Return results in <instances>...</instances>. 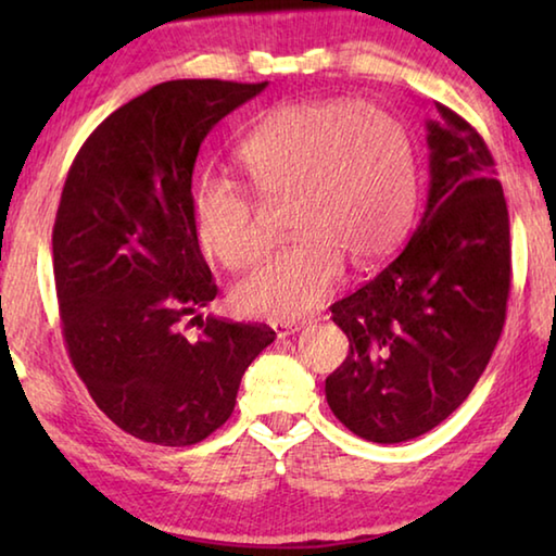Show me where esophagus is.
<instances>
[{
	"label": "esophagus",
	"instance_id": "34e87169",
	"mask_svg": "<svg viewBox=\"0 0 556 556\" xmlns=\"http://www.w3.org/2000/svg\"><path fill=\"white\" fill-rule=\"evenodd\" d=\"M301 328H304V324H277L275 331L277 336H294L301 331Z\"/></svg>",
	"mask_w": 556,
	"mask_h": 556
}]
</instances>
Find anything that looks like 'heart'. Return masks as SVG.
<instances>
[{
	"instance_id": "heart-1",
	"label": "heart",
	"mask_w": 556,
	"mask_h": 556,
	"mask_svg": "<svg viewBox=\"0 0 556 556\" xmlns=\"http://www.w3.org/2000/svg\"><path fill=\"white\" fill-rule=\"evenodd\" d=\"M260 199H289L294 232L238 289V308L271 321L312 314L331 294L343 262L363 269L392 250L412 208V147L388 112L345 100L287 105L238 147ZM203 248L228 269L252 267L269 248L255 201L242 186L205 176L193 191Z\"/></svg>"
}]
</instances>
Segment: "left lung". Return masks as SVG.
I'll return each instance as SVG.
<instances>
[{
	"label": "left lung",
	"mask_w": 556,
	"mask_h": 556,
	"mask_svg": "<svg viewBox=\"0 0 556 556\" xmlns=\"http://www.w3.org/2000/svg\"><path fill=\"white\" fill-rule=\"evenodd\" d=\"M429 193L417 232L378 277L331 306L351 353L328 407L361 439L400 444L456 412L503 333L510 218L483 137L437 102Z\"/></svg>",
	"instance_id": "obj_1"
}]
</instances>
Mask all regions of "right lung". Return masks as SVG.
<instances>
[{"label":"right lung","mask_w":556,"mask_h":556,"mask_svg":"<svg viewBox=\"0 0 556 556\" xmlns=\"http://www.w3.org/2000/svg\"><path fill=\"white\" fill-rule=\"evenodd\" d=\"M267 83L168 80L100 122L75 154L53 223L65 351L127 434L191 446L235 409L265 324L201 316L218 294L199 248L191 178L205 135ZM199 323L195 342L182 331Z\"/></svg>","instance_id":"obj_1"}]
</instances>
